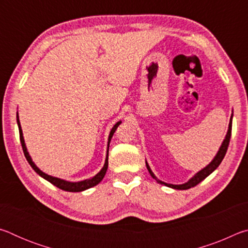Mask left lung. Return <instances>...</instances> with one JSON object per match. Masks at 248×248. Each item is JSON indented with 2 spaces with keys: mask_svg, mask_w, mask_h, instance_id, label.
I'll return each instance as SVG.
<instances>
[{
  "mask_svg": "<svg viewBox=\"0 0 248 248\" xmlns=\"http://www.w3.org/2000/svg\"><path fill=\"white\" fill-rule=\"evenodd\" d=\"M232 118H233V114H232V116H231L228 132H226V136H225V138H224L223 142H222V144H221V146H220L219 151H217V155L215 156V158H213L212 161L210 162L209 164L204 167V169H202L201 170H199L198 173H197V174H195L194 176H192V177H191L189 180H188L187 183L182 184V185H173V184H167V183L162 182V180H159V179L156 177V176L154 175V173L152 171V170L150 169V166H149V164H148V162L145 161L146 169H148L150 175L152 176V177H153L155 180H156V182H157L158 184H161V185H165V186L170 187V188H173V189L186 190V189H189V188H191V187H195V186H197V185H198L199 183L202 182V180H203L205 177H208V176H209L210 174H211L212 171H215V170L217 169V166H219V165L221 164L222 159L224 158L226 151H228L229 143H230L231 133H232Z\"/></svg>",
  "mask_w": 248,
  "mask_h": 248,
  "instance_id": "obj_1",
  "label": "left lung"
}]
</instances>
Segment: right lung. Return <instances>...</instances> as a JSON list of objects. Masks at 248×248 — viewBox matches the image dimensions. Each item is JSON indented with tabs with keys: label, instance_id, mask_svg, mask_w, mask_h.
Instances as JSON below:
<instances>
[{
	"label": "right lung",
	"instance_id": "obj_1",
	"mask_svg": "<svg viewBox=\"0 0 248 248\" xmlns=\"http://www.w3.org/2000/svg\"><path fill=\"white\" fill-rule=\"evenodd\" d=\"M16 118H17V125H18V130H19V139H20V143H22V148L24 151V154H25V157L29 163V165L32 167V170L36 171L37 174L41 177L45 178L46 180H48L49 183H51L54 186L60 188L62 190H65V191H70V192H78V191H83V190H86L89 189V188H92L96 186V185H98L100 182H102L105 174H106L107 169H108V150H109V143H110V140L112 136H114L115 131L118 128V125L121 124V121H118L112 129L110 130V133H109V137H108V146H107V155H106V159H105V164L103 166V169L100 170L97 174L95 176H93L92 178L89 179H84L81 180V182H68V180H64V179H61V178H58V177H53V176H50L48 174L44 173L43 170H40L38 167L36 166L35 163L32 162V159L31 157V155H29L27 148H26V144H25V140H24V137H23V130L22 127H20V123H19V117H18V112L17 115H16Z\"/></svg>",
	"mask_w": 248,
	"mask_h": 248
}]
</instances>
